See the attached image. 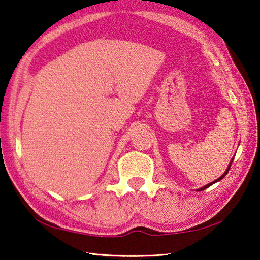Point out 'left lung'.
Returning a JSON list of instances; mask_svg holds the SVG:
<instances>
[{
  "mask_svg": "<svg viewBox=\"0 0 260 260\" xmlns=\"http://www.w3.org/2000/svg\"><path fill=\"white\" fill-rule=\"evenodd\" d=\"M232 160H234V158H232V159H231V161L229 162V166H228V168L225 169V172L223 173V175H222V176H221V177H219V178H216V179H215V181H213V182H211V183H209L208 185H205V186H203V187H201V188H198V190H199V192H200V190H203V189H205V188H208L209 186H211V185H213V184H215L216 182H219V181H221V179H222V178H224V177H225V175L228 174V172H229V169H230V167H231V164H232Z\"/></svg>",
  "mask_w": 260,
  "mask_h": 260,
  "instance_id": "1",
  "label": "left lung"
}]
</instances>
